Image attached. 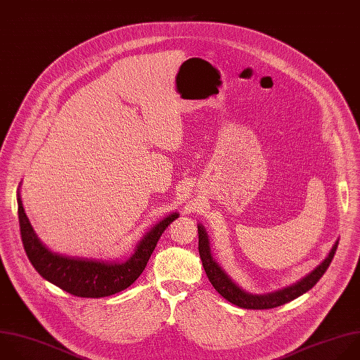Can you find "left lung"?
<instances>
[{
  "label": "left lung",
  "instance_id": "obj_1",
  "mask_svg": "<svg viewBox=\"0 0 360 360\" xmlns=\"http://www.w3.org/2000/svg\"><path fill=\"white\" fill-rule=\"evenodd\" d=\"M198 233H199V255L202 259V264L203 269L206 271V276L209 278V281L212 283V285L214 287V290L223 297L226 298L229 302L240 307V308H246V309H270V308H276L280 305H284L295 298H298L300 295L305 294L307 291H309L318 281L319 278L325 274V271L328 270L339 240L333 245L332 250L329 252L328 257L314 270L311 271L308 276H305L302 280H300L298 283L285 287L283 290L270 292V294H264V295H257V294H250L245 290H242L236 283H233L230 280V277L219 267V264L213 260L212 255H210V248H209V238H207V233L206 230L202 227V224H198Z\"/></svg>",
  "mask_w": 360,
  "mask_h": 360
}]
</instances>
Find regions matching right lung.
Wrapping results in <instances>:
<instances>
[{
	"label": "right lung",
	"instance_id": "right-lung-1",
	"mask_svg": "<svg viewBox=\"0 0 360 360\" xmlns=\"http://www.w3.org/2000/svg\"><path fill=\"white\" fill-rule=\"evenodd\" d=\"M179 214L171 213L158 221L139 242L126 262H103L69 257L51 252L38 238L18 193V219L25 253L35 270L63 291L83 298H101L129 288L144 271L160 237Z\"/></svg>",
	"mask_w": 360,
	"mask_h": 360
}]
</instances>
